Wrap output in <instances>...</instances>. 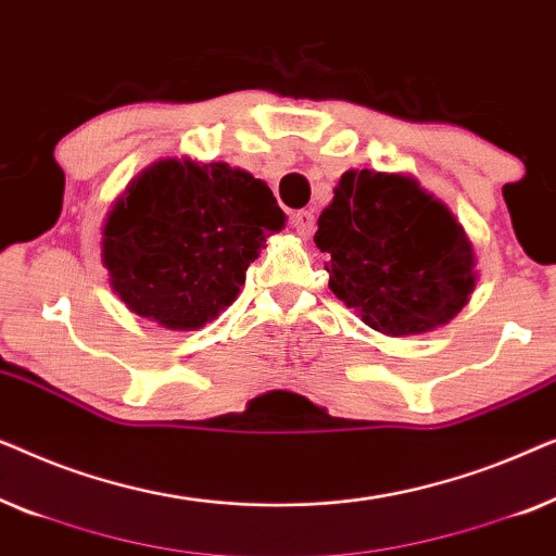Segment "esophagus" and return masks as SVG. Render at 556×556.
Returning <instances> with one entry per match:
<instances>
[{
    "label": "esophagus",
    "instance_id": "1",
    "mask_svg": "<svg viewBox=\"0 0 556 556\" xmlns=\"http://www.w3.org/2000/svg\"><path fill=\"white\" fill-rule=\"evenodd\" d=\"M291 225L295 227V232H299L301 238H308V235L314 232V225H316L314 212H311V210H299V212H293Z\"/></svg>",
    "mask_w": 556,
    "mask_h": 556
}]
</instances>
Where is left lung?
<instances>
[{"instance_id": "1", "label": "left lung", "mask_w": 556, "mask_h": 556, "mask_svg": "<svg viewBox=\"0 0 556 556\" xmlns=\"http://www.w3.org/2000/svg\"><path fill=\"white\" fill-rule=\"evenodd\" d=\"M329 288L387 337L447 324L476 288L473 248L443 202L415 179L346 172L318 217Z\"/></svg>"}]
</instances>
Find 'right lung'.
<instances>
[{
  "instance_id": "obj_1",
  "label": "right lung",
  "mask_w": 556,
  "mask_h": 556,
  "mask_svg": "<svg viewBox=\"0 0 556 556\" xmlns=\"http://www.w3.org/2000/svg\"><path fill=\"white\" fill-rule=\"evenodd\" d=\"M283 223L276 197L253 174L166 159L113 207L103 265L134 314L166 329H200L235 301L248 265Z\"/></svg>"
}]
</instances>
